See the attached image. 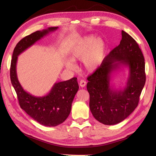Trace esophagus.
<instances>
[{
    "label": "esophagus",
    "mask_w": 156,
    "mask_h": 156,
    "mask_svg": "<svg viewBox=\"0 0 156 156\" xmlns=\"http://www.w3.org/2000/svg\"><path fill=\"white\" fill-rule=\"evenodd\" d=\"M86 85H87L86 81H85V80H81V81H80V86L81 87H85Z\"/></svg>",
    "instance_id": "esophagus-1"
}]
</instances>
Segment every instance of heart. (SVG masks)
Masks as SVG:
<instances>
[{
    "label": "heart",
    "mask_w": 156,
    "mask_h": 156,
    "mask_svg": "<svg viewBox=\"0 0 156 156\" xmlns=\"http://www.w3.org/2000/svg\"><path fill=\"white\" fill-rule=\"evenodd\" d=\"M105 52L106 44L102 38L85 36L72 47L69 52L70 60L66 62L65 66L69 69H75L76 65L74 61L82 60L85 70L94 72L103 62Z\"/></svg>",
    "instance_id": "b5f03b06"
}]
</instances>
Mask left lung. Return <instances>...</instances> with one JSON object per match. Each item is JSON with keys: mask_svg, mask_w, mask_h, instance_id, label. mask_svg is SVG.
<instances>
[{"mask_svg": "<svg viewBox=\"0 0 156 156\" xmlns=\"http://www.w3.org/2000/svg\"><path fill=\"white\" fill-rule=\"evenodd\" d=\"M119 45L106 56L100 66L87 78L90 109L101 123L113 125L125 119L137 107L145 83V60L136 41L121 31ZM129 70L126 86L114 89L111 80L114 72Z\"/></svg>", "mask_w": 156, "mask_h": 156, "instance_id": "8db88e82", "label": "left lung"}]
</instances>
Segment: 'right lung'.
I'll use <instances>...</instances> for the list:
<instances>
[{
  "instance_id": "obj_1",
  "label": "right lung",
  "mask_w": 156,
  "mask_h": 156,
  "mask_svg": "<svg viewBox=\"0 0 156 156\" xmlns=\"http://www.w3.org/2000/svg\"><path fill=\"white\" fill-rule=\"evenodd\" d=\"M58 27H49L37 31L21 39L16 45L11 60L10 77L11 83L17 94L20 107L28 115L45 126H55L67 119L71 105L79 86L77 78L56 82L47 94L42 97L34 96L24 90L18 78L16 71L18 56L37 41L56 31Z\"/></svg>"
}]
</instances>
